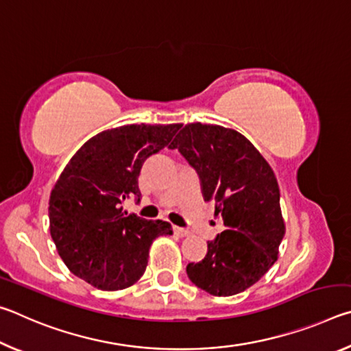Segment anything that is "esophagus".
Here are the masks:
<instances>
[{"label":"esophagus","mask_w":351,"mask_h":351,"mask_svg":"<svg viewBox=\"0 0 351 351\" xmlns=\"http://www.w3.org/2000/svg\"><path fill=\"white\" fill-rule=\"evenodd\" d=\"M173 232L178 235V237H187L190 232L187 229H184V228H178V226H175L173 228Z\"/></svg>","instance_id":"34e87169"}]
</instances>
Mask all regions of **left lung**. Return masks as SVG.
Segmentation results:
<instances>
[{"label": "left lung", "mask_w": 351, "mask_h": 351, "mask_svg": "<svg viewBox=\"0 0 351 351\" xmlns=\"http://www.w3.org/2000/svg\"><path fill=\"white\" fill-rule=\"evenodd\" d=\"M169 148L198 171L226 226L206 257L187 265L190 282L218 297L243 293L276 263L287 229L274 170L246 136L212 123H187Z\"/></svg>", "instance_id": "1"}]
</instances>
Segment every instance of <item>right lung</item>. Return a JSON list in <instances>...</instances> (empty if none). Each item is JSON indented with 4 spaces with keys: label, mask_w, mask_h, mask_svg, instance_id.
<instances>
[{
    "label": "right lung",
    "mask_w": 351,
    "mask_h": 351,
    "mask_svg": "<svg viewBox=\"0 0 351 351\" xmlns=\"http://www.w3.org/2000/svg\"><path fill=\"white\" fill-rule=\"evenodd\" d=\"M181 128L122 125L93 136L71 158L51 190L49 229L74 276L102 291L132 287L145 272L153 240L171 235L162 219L123 217L122 203L139 197L142 164Z\"/></svg>",
    "instance_id": "right-lung-1"
}]
</instances>
